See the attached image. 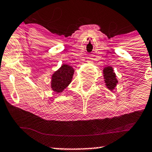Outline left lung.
<instances>
[{"label": "left lung", "mask_w": 152, "mask_h": 152, "mask_svg": "<svg viewBox=\"0 0 152 152\" xmlns=\"http://www.w3.org/2000/svg\"><path fill=\"white\" fill-rule=\"evenodd\" d=\"M103 74H104V82L106 83V86L110 90H113L117 85V81L116 78V75L114 72L113 68L112 67H107L103 69Z\"/></svg>", "instance_id": "left-lung-1"}]
</instances>
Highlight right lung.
I'll return each mask as SVG.
<instances>
[{
  "label": "right lung",
  "mask_w": 152,
  "mask_h": 152,
  "mask_svg": "<svg viewBox=\"0 0 152 152\" xmlns=\"http://www.w3.org/2000/svg\"><path fill=\"white\" fill-rule=\"evenodd\" d=\"M74 72V69L71 66L62 65L52 76V90L56 92H61L65 90L72 81Z\"/></svg>",
  "instance_id": "1"
}]
</instances>
